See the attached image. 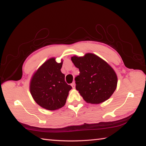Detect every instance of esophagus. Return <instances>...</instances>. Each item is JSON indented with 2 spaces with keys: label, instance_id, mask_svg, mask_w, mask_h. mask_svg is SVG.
<instances>
[{
  "label": "esophagus",
  "instance_id": "obj_1",
  "mask_svg": "<svg viewBox=\"0 0 146 146\" xmlns=\"http://www.w3.org/2000/svg\"><path fill=\"white\" fill-rule=\"evenodd\" d=\"M71 86H72L73 88H75V82H73L72 83H71Z\"/></svg>",
  "mask_w": 146,
  "mask_h": 146
}]
</instances>
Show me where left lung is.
<instances>
[{
	"label": "left lung",
	"mask_w": 146,
	"mask_h": 146,
	"mask_svg": "<svg viewBox=\"0 0 146 146\" xmlns=\"http://www.w3.org/2000/svg\"><path fill=\"white\" fill-rule=\"evenodd\" d=\"M80 75L75 77L76 89L88 103L100 104L115 90L117 76L107 62L92 53L83 57H71Z\"/></svg>",
	"instance_id": "1"
}]
</instances>
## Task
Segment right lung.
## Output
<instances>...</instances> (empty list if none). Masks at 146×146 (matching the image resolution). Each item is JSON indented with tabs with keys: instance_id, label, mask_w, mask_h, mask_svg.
<instances>
[{
	"instance_id": "1",
	"label": "right lung",
	"mask_w": 146,
	"mask_h": 146,
	"mask_svg": "<svg viewBox=\"0 0 146 146\" xmlns=\"http://www.w3.org/2000/svg\"><path fill=\"white\" fill-rule=\"evenodd\" d=\"M62 64L54 58L49 59L37 70L31 81L32 97L45 109L54 110L63 107L72 88L65 82V76L61 71Z\"/></svg>"
}]
</instances>
